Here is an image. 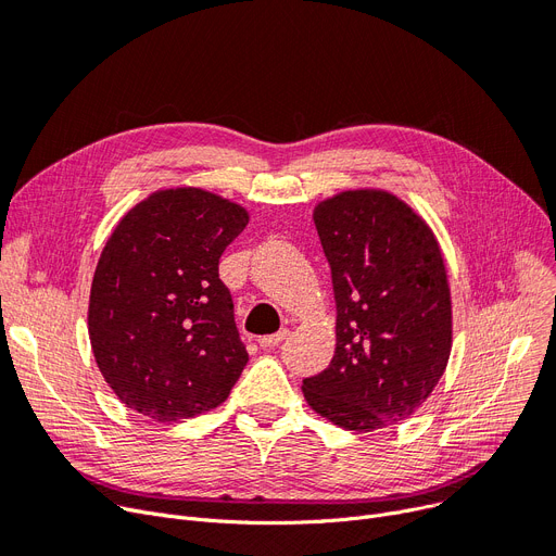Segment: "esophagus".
<instances>
[{
  "label": "esophagus",
  "instance_id": "34e87169",
  "mask_svg": "<svg viewBox=\"0 0 556 556\" xmlns=\"http://www.w3.org/2000/svg\"><path fill=\"white\" fill-rule=\"evenodd\" d=\"M287 334H289L287 330H280V332H276V334H264V337L257 339V343H260L262 349H274V346H278V343H280Z\"/></svg>",
  "mask_w": 556,
  "mask_h": 556
}]
</instances>
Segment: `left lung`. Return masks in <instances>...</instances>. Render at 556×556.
I'll return each instance as SVG.
<instances>
[{
	"label": "left lung",
	"instance_id": "1",
	"mask_svg": "<svg viewBox=\"0 0 556 556\" xmlns=\"http://www.w3.org/2000/svg\"><path fill=\"white\" fill-rule=\"evenodd\" d=\"M332 271L337 346L303 380L307 405L334 426L374 432L409 418L453 349V303L430 226L382 190H349L314 207Z\"/></svg>",
	"mask_w": 556,
	"mask_h": 556
}]
</instances>
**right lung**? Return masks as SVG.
<instances>
[{
    "label": "right lung",
    "instance_id": "add662e5",
    "mask_svg": "<svg viewBox=\"0 0 556 556\" xmlns=\"http://www.w3.org/2000/svg\"><path fill=\"white\" fill-rule=\"evenodd\" d=\"M249 213L199 188L161 190L130 207L105 242L88 332L117 399L174 422L222 405L249 353L219 257Z\"/></svg>",
    "mask_w": 556,
    "mask_h": 556
}]
</instances>
